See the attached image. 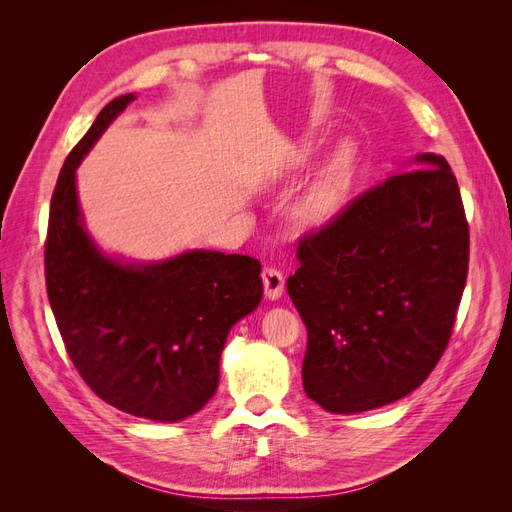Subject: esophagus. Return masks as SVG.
Here are the masks:
<instances>
[{
  "mask_svg": "<svg viewBox=\"0 0 512 512\" xmlns=\"http://www.w3.org/2000/svg\"><path fill=\"white\" fill-rule=\"evenodd\" d=\"M262 284H265L267 299L269 301H277V299L282 297L286 280H284V275L280 271L267 267V269H262Z\"/></svg>",
  "mask_w": 512,
  "mask_h": 512,
  "instance_id": "esophagus-1",
  "label": "esophagus"
}]
</instances>
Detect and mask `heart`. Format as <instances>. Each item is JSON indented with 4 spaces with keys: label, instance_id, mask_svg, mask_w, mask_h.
<instances>
[{
    "label": "heart",
    "instance_id": "b5f03b06",
    "mask_svg": "<svg viewBox=\"0 0 512 512\" xmlns=\"http://www.w3.org/2000/svg\"><path fill=\"white\" fill-rule=\"evenodd\" d=\"M318 147V138L314 134H303L297 141L290 143L282 168L277 177H286L292 170H299L312 158ZM354 177V153L342 149L335 158L324 166L316 179L297 196L290 207V222L299 232H318L327 228L342 211L350 185Z\"/></svg>",
    "mask_w": 512,
    "mask_h": 512
}]
</instances>
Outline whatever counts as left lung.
<instances>
[{
  "label": "left lung",
  "mask_w": 512,
  "mask_h": 512,
  "mask_svg": "<svg viewBox=\"0 0 512 512\" xmlns=\"http://www.w3.org/2000/svg\"><path fill=\"white\" fill-rule=\"evenodd\" d=\"M468 252L459 185L438 153H416L301 239L286 288L307 327V397L359 414L418 389L451 337Z\"/></svg>",
  "instance_id": "1"
}]
</instances>
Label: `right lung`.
Masks as SVG:
<instances>
[{
	"instance_id": "obj_1",
	"label": "right lung",
	"mask_w": 512,
	"mask_h": 512,
	"mask_svg": "<svg viewBox=\"0 0 512 512\" xmlns=\"http://www.w3.org/2000/svg\"><path fill=\"white\" fill-rule=\"evenodd\" d=\"M134 100L108 102L61 168L44 250L46 292L91 391L121 412L179 423L218 391L226 337L262 299L260 262L213 250L126 260L89 235L76 168Z\"/></svg>"
}]
</instances>
